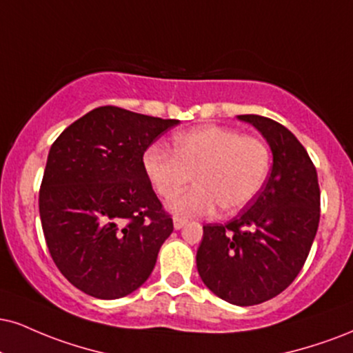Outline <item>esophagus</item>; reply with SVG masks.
Masks as SVG:
<instances>
[{
    "instance_id": "34e87169",
    "label": "esophagus",
    "mask_w": 353,
    "mask_h": 353,
    "mask_svg": "<svg viewBox=\"0 0 353 353\" xmlns=\"http://www.w3.org/2000/svg\"><path fill=\"white\" fill-rule=\"evenodd\" d=\"M172 222H174V228H176V230H181V228L188 223V220L181 219V217H174Z\"/></svg>"
}]
</instances>
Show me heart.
Here are the masks:
<instances>
[{
  "instance_id": "1",
  "label": "heart",
  "mask_w": 353,
  "mask_h": 353,
  "mask_svg": "<svg viewBox=\"0 0 353 353\" xmlns=\"http://www.w3.org/2000/svg\"><path fill=\"white\" fill-rule=\"evenodd\" d=\"M271 152L254 136H241L223 126H201L174 136V152L151 144L143 169L154 192L171 201L194 177L195 188L176 199V215L205 217L220 207L232 215L245 209L268 179Z\"/></svg>"
}]
</instances>
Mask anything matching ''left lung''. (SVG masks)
<instances>
[{"mask_svg": "<svg viewBox=\"0 0 353 353\" xmlns=\"http://www.w3.org/2000/svg\"><path fill=\"white\" fill-rule=\"evenodd\" d=\"M273 152L265 185L228 223L203 225L197 271L220 299L261 304L286 290L304 266L319 227L321 190L307 151L290 130L260 114H239Z\"/></svg>", "mask_w": 353, "mask_h": 353, "instance_id": "1", "label": "left lung"}]
</instances>
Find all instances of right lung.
I'll list each match as a JSON object with an SVG mask.
<instances>
[{
  "mask_svg": "<svg viewBox=\"0 0 353 353\" xmlns=\"http://www.w3.org/2000/svg\"><path fill=\"white\" fill-rule=\"evenodd\" d=\"M179 120L99 107L50 146L39 214L59 271L85 294L125 298L150 278L172 219L152 190L143 154Z\"/></svg>",
  "mask_w": 353,
  "mask_h": 353,
  "instance_id": "add662e5",
  "label": "right lung"
}]
</instances>
